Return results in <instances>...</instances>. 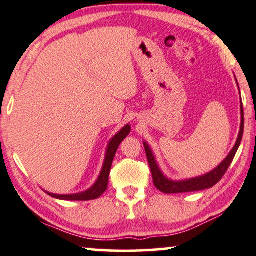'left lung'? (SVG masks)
Segmentation results:
<instances>
[{
    "label": "left lung",
    "mask_w": 256,
    "mask_h": 256,
    "mask_svg": "<svg viewBox=\"0 0 256 256\" xmlns=\"http://www.w3.org/2000/svg\"><path fill=\"white\" fill-rule=\"evenodd\" d=\"M240 109H241V126H240V132H238L236 144H235L233 149H232L230 154H228V156L224 160L214 169V170H212L210 172H207V174L202 175V176L189 178V180H184V181L169 180V178H167L164 174H162L160 168H158L156 160H155L154 158V154H152V149L149 148L147 142H144L146 155H147L148 164H149V167H150L152 181H154L155 187L164 194H178V193H188V192L204 190V189L212 188L213 186L216 184L218 182L224 178V175L226 174V172H227V169L230 168L232 161H233L235 154H236L238 149L240 147L242 135H244V107H242V102H241Z\"/></svg>",
    "instance_id": "1"
}]
</instances>
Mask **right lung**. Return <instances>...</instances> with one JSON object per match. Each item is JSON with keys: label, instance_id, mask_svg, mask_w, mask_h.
<instances>
[{"label": "right lung", "instance_id": "right-lung-1", "mask_svg": "<svg viewBox=\"0 0 256 256\" xmlns=\"http://www.w3.org/2000/svg\"><path fill=\"white\" fill-rule=\"evenodd\" d=\"M129 132H130V126L129 124L124 126V127L112 138L110 142H109L107 152H106L104 167H102V170L100 172V176L98 178V181L94 184V186L89 188L88 190L82 192V193L68 194V195L52 194V193H49V192H46V193L50 195L52 198H60V200H68V201H88V200H95V198L101 196V195L104 194L108 188L109 172H110L112 164V160H114L116 150H118V146H120L121 142L127 138Z\"/></svg>", "mask_w": 256, "mask_h": 256}]
</instances>
